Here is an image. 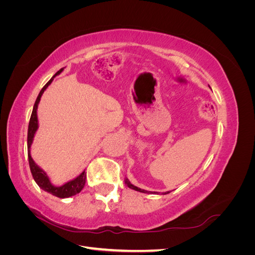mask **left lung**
Segmentation results:
<instances>
[{
	"mask_svg": "<svg viewBox=\"0 0 255 255\" xmlns=\"http://www.w3.org/2000/svg\"><path fill=\"white\" fill-rule=\"evenodd\" d=\"M125 183L128 185V187H129V188H132V189H134V190H137V191H139V192H143V194H146V192H148V191H146V190H144V189H141V188H139V187H136V186H134V185L132 184V183H130L129 181H128V177H126V180H125ZM168 192L169 191H167V192H165V194L164 195H167L168 194Z\"/></svg>",
	"mask_w": 255,
	"mask_h": 255,
	"instance_id": "1",
	"label": "left lung"
}]
</instances>
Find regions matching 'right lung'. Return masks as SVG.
<instances>
[{
    "instance_id": "obj_1",
    "label": "right lung",
    "mask_w": 255,
    "mask_h": 255,
    "mask_svg": "<svg viewBox=\"0 0 255 255\" xmlns=\"http://www.w3.org/2000/svg\"><path fill=\"white\" fill-rule=\"evenodd\" d=\"M64 70V68H61L59 71L56 72V74L53 76V78L44 85L43 88L40 90L39 95H38L37 99H36V102L34 104V109H33V113L32 116H30V119H29V123H28V130H27V156H28V164H29V168H30V172H32V175L34 177L35 182L37 183L38 186H39L41 189H43L44 191L49 192V194L55 196L57 198H69V197H72L76 194H79V192L84 188L85 186V182H86V172L85 170L75 177V179L69 181L67 183H65L64 185H61V186H55V185H53L50 181V177L48 176L47 172L38 166L34 159L32 158V155H30V145L33 143L34 140V136L36 130L38 129V117H37V109H38V104L40 102V99L41 96L44 92V90L49 87V85L53 82L54 78H55L56 75H58L59 73H61V71Z\"/></svg>"
}]
</instances>
